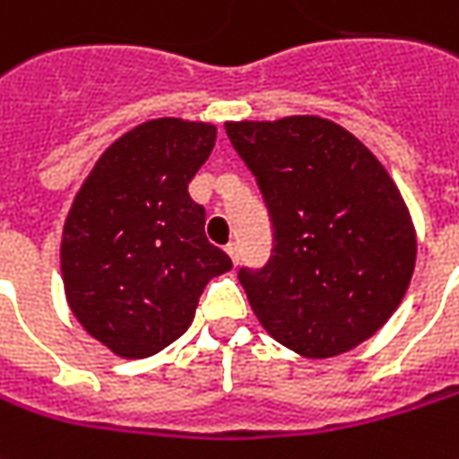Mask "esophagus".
Masks as SVG:
<instances>
[{"instance_id": "esophagus-1", "label": "esophagus", "mask_w": 459, "mask_h": 459, "mask_svg": "<svg viewBox=\"0 0 459 459\" xmlns=\"http://www.w3.org/2000/svg\"><path fill=\"white\" fill-rule=\"evenodd\" d=\"M226 254L230 255L233 264H238V243H229V246H226Z\"/></svg>"}]
</instances>
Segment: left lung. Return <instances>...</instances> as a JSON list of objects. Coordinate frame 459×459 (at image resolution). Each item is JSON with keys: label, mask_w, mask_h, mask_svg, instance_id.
Masks as SVG:
<instances>
[{"label": "left lung", "mask_w": 459, "mask_h": 459, "mask_svg": "<svg viewBox=\"0 0 459 459\" xmlns=\"http://www.w3.org/2000/svg\"><path fill=\"white\" fill-rule=\"evenodd\" d=\"M269 205L276 254L238 279L258 324L307 359L372 339L397 311L417 233L397 183L359 138L319 115L226 123Z\"/></svg>", "instance_id": "left-lung-1"}]
</instances>
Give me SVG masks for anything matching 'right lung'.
Wrapping results in <instances>:
<instances>
[{
	"instance_id": "1",
	"label": "right lung",
	"mask_w": 459,
	"mask_h": 459,
	"mask_svg": "<svg viewBox=\"0 0 459 459\" xmlns=\"http://www.w3.org/2000/svg\"><path fill=\"white\" fill-rule=\"evenodd\" d=\"M216 145V125L155 117L98 158L59 243L67 307L92 339L145 359L190 326L205 283L230 258L205 238L188 183Z\"/></svg>"
}]
</instances>
